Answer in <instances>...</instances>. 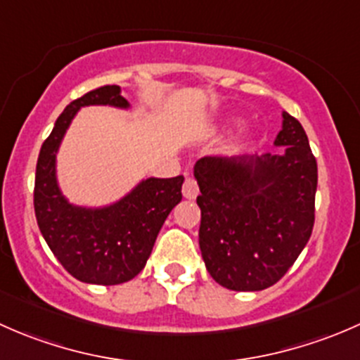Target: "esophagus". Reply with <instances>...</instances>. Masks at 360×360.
Listing matches in <instances>:
<instances>
[{
	"instance_id": "esophagus-1",
	"label": "esophagus",
	"mask_w": 360,
	"mask_h": 360,
	"mask_svg": "<svg viewBox=\"0 0 360 360\" xmlns=\"http://www.w3.org/2000/svg\"><path fill=\"white\" fill-rule=\"evenodd\" d=\"M183 195L184 198H188V200H195V198H197L198 184L193 177H186V181H184L183 184Z\"/></svg>"
}]
</instances>
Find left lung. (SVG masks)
Masks as SVG:
<instances>
[{
	"mask_svg": "<svg viewBox=\"0 0 360 360\" xmlns=\"http://www.w3.org/2000/svg\"><path fill=\"white\" fill-rule=\"evenodd\" d=\"M275 146L284 155L203 157L195 163L202 257L231 291H263L281 281L310 240L317 160L304 129L282 112Z\"/></svg>",
	"mask_w": 360,
	"mask_h": 360,
	"instance_id": "obj_1",
	"label": "left lung"
}]
</instances>
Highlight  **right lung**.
Returning <instances> with one entry per match:
<instances>
[{"label":"right lung","instance_id":"right-lung-1","mask_svg":"<svg viewBox=\"0 0 360 360\" xmlns=\"http://www.w3.org/2000/svg\"><path fill=\"white\" fill-rule=\"evenodd\" d=\"M83 106L127 110L130 104L118 85H106L72 101L60 112L36 163V221L53 256L72 277L86 284H123L146 264L160 228L183 198L184 177H148L122 200L99 209L69 203L57 184L56 158L71 120Z\"/></svg>","mask_w":360,"mask_h":360}]
</instances>
